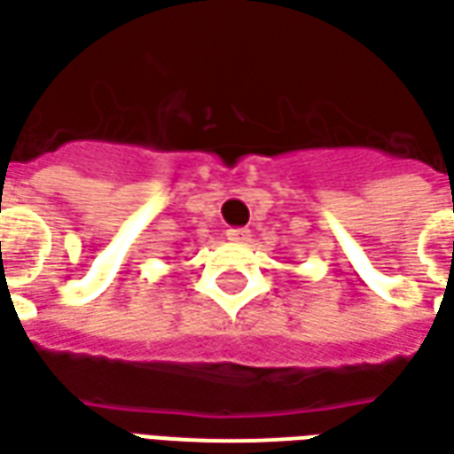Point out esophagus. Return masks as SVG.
<instances>
[{"mask_svg": "<svg viewBox=\"0 0 454 454\" xmlns=\"http://www.w3.org/2000/svg\"><path fill=\"white\" fill-rule=\"evenodd\" d=\"M226 236L231 243H248L250 240V231L248 228H228Z\"/></svg>", "mask_w": 454, "mask_h": 454, "instance_id": "34e87169", "label": "esophagus"}]
</instances>
